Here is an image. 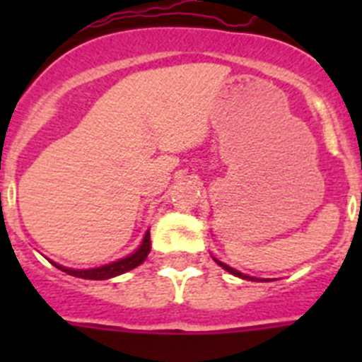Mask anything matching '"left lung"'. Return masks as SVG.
<instances>
[{"mask_svg": "<svg viewBox=\"0 0 362 362\" xmlns=\"http://www.w3.org/2000/svg\"><path fill=\"white\" fill-rule=\"evenodd\" d=\"M214 261H216V263L219 264L221 268H225L226 272H230V274H232V276L241 277V279H246V281H268V279H257V277H250V276H246V274H241V272H239V270H233V268H232V267H228V264L221 263L219 259H216V257H214Z\"/></svg>", "mask_w": 362, "mask_h": 362, "instance_id": "obj_1", "label": "left lung"}]
</instances>
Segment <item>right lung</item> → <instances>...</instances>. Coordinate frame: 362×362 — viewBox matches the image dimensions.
I'll use <instances>...</instances> for the list:
<instances>
[{
  "label": "right lung",
  "instance_id": "obj_1",
  "mask_svg": "<svg viewBox=\"0 0 362 362\" xmlns=\"http://www.w3.org/2000/svg\"><path fill=\"white\" fill-rule=\"evenodd\" d=\"M150 254V230H146L145 238H143L141 245L137 246L136 250L132 254H129L127 257H121L117 261H112V263L103 264V267H95V268H85V270H79V268H66L62 267V264L57 263H50L54 264L56 268H59L62 272L69 274V276L74 277H81V279H90V281H103V279H110V277H116L124 274V272L134 270L136 267L145 261Z\"/></svg>",
  "mask_w": 362,
  "mask_h": 362
}]
</instances>
